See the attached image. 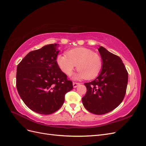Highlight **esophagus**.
Returning <instances> with one entry per match:
<instances>
[{
    "mask_svg": "<svg viewBox=\"0 0 146 146\" xmlns=\"http://www.w3.org/2000/svg\"><path fill=\"white\" fill-rule=\"evenodd\" d=\"M80 85V83H77V82H73V86L74 88H77L78 85Z\"/></svg>",
    "mask_w": 146,
    "mask_h": 146,
    "instance_id": "1",
    "label": "esophagus"
}]
</instances>
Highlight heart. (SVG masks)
<instances>
[{
    "label": "heart",
    "mask_w": 146,
    "mask_h": 146,
    "mask_svg": "<svg viewBox=\"0 0 146 146\" xmlns=\"http://www.w3.org/2000/svg\"><path fill=\"white\" fill-rule=\"evenodd\" d=\"M56 62L60 69L66 76H70L77 65L78 74L76 79L94 78L102 68L101 56L89 48L78 47L68 50L65 54L57 55Z\"/></svg>",
    "instance_id": "heart-1"
}]
</instances>
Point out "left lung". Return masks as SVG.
I'll list each match as a JSON object with an SVG mask.
<instances>
[{
  "mask_svg": "<svg viewBox=\"0 0 146 146\" xmlns=\"http://www.w3.org/2000/svg\"><path fill=\"white\" fill-rule=\"evenodd\" d=\"M98 50L103 62L102 71L94 80L85 83L87 91L82 103L90 113L104 114L117 107L124 98L128 72L120 57L102 46Z\"/></svg>",
  "mask_w": 146,
  "mask_h": 146,
  "instance_id": "left-lung-1",
  "label": "left lung"
}]
</instances>
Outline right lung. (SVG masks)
Masks as SVG:
<instances>
[{
	"label": "right lung",
	"mask_w": 146,
	"mask_h": 146,
	"mask_svg": "<svg viewBox=\"0 0 146 146\" xmlns=\"http://www.w3.org/2000/svg\"><path fill=\"white\" fill-rule=\"evenodd\" d=\"M58 44L29 52L17 66L16 88L22 100L32 111L50 114L58 110L72 82L56 62Z\"/></svg>",
	"instance_id": "obj_1"
}]
</instances>
